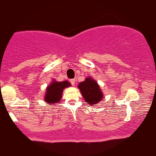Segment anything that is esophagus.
<instances>
[{"label":"esophagus","instance_id":"34e87169","mask_svg":"<svg viewBox=\"0 0 156 156\" xmlns=\"http://www.w3.org/2000/svg\"><path fill=\"white\" fill-rule=\"evenodd\" d=\"M70 82H71V85H72L73 86H74L75 85H76V80H75L74 79H73V80H70Z\"/></svg>","mask_w":156,"mask_h":156}]
</instances>
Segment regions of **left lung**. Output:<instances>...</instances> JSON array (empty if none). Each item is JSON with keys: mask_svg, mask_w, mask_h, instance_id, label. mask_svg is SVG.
Masks as SVG:
<instances>
[{"mask_svg": "<svg viewBox=\"0 0 156 156\" xmlns=\"http://www.w3.org/2000/svg\"><path fill=\"white\" fill-rule=\"evenodd\" d=\"M82 96L85 101L90 106L96 104L103 98V93L99 85L92 77H87L84 82H80L78 85Z\"/></svg>", "mask_w": 156, "mask_h": 156, "instance_id": "1", "label": "left lung"}]
</instances>
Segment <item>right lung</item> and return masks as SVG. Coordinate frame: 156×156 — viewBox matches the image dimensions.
<instances>
[{
  "label": "right lung",
  "instance_id": "right-lung-1",
  "mask_svg": "<svg viewBox=\"0 0 156 156\" xmlns=\"http://www.w3.org/2000/svg\"><path fill=\"white\" fill-rule=\"evenodd\" d=\"M71 83L68 81L57 82L55 80L52 82L46 90L44 100L49 105H55L59 102L62 97V93L64 88L70 87Z\"/></svg>",
  "mask_w": 156,
  "mask_h": 156
}]
</instances>
